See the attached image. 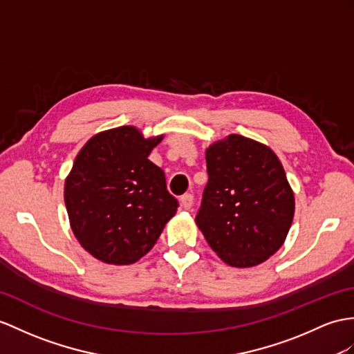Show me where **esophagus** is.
<instances>
[{
	"mask_svg": "<svg viewBox=\"0 0 354 354\" xmlns=\"http://www.w3.org/2000/svg\"><path fill=\"white\" fill-rule=\"evenodd\" d=\"M180 203H182L183 209L189 210L194 204V195L192 194H185L182 198H180Z\"/></svg>",
	"mask_w": 354,
	"mask_h": 354,
	"instance_id": "esophagus-1",
	"label": "esophagus"
}]
</instances>
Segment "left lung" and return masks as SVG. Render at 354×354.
<instances>
[{
	"label": "left lung",
	"instance_id": "obj_1",
	"mask_svg": "<svg viewBox=\"0 0 354 354\" xmlns=\"http://www.w3.org/2000/svg\"><path fill=\"white\" fill-rule=\"evenodd\" d=\"M207 182L195 221L223 261L252 267L282 246L295 214V196L279 159L242 135L205 151Z\"/></svg>",
	"mask_w": 354,
	"mask_h": 354
}]
</instances>
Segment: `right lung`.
Segmentation results:
<instances>
[{"instance_id": "obj_1", "label": "right lung", "mask_w": 354, "mask_h": 354, "mask_svg": "<svg viewBox=\"0 0 354 354\" xmlns=\"http://www.w3.org/2000/svg\"><path fill=\"white\" fill-rule=\"evenodd\" d=\"M160 140H145L132 126L111 129L75 159L64 186L68 219L82 248L103 263L140 260L177 212L165 172L149 160Z\"/></svg>"}]
</instances>
